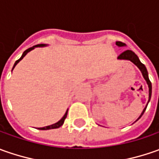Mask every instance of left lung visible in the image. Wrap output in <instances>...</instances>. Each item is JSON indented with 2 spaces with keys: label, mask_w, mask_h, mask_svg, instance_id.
<instances>
[{
  "label": "left lung",
  "mask_w": 159,
  "mask_h": 159,
  "mask_svg": "<svg viewBox=\"0 0 159 159\" xmlns=\"http://www.w3.org/2000/svg\"><path fill=\"white\" fill-rule=\"evenodd\" d=\"M116 45L119 47H124L125 46V43H123V42H121V41H117L116 42ZM118 59H120V60H129V61H131L133 64H134L136 66H137L138 68L140 69L141 70V72H142V74H143V76L144 80H146V82L148 84V87H149V101H148V103H149V102L150 100V97H151V90H152V86H151V82H150V79H149V75H148V71H147V69H146V67H145V65L143 64H142L141 63V61L139 60V58L138 57L134 54V52H133L132 50H125L123 53H121L120 55H119V57H118ZM148 103H147V105L145 106V108L143 109V112L142 114L140 115V117L136 119V121H137L138 119H141V117L143 115L144 111H145V110H146V108L148 106ZM135 121V122H136Z\"/></svg>",
  "instance_id": "8db88e82"
}]
</instances>
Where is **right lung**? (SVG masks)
<instances>
[{
    "mask_svg": "<svg viewBox=\"0 0 159 159\" xmlns=\"http://www.w3.org/2000/svg\"><path fill=\"white\" fill-rule=\"evenodd\" d=\"M45 46H47L46 44H38V45H35V46L32 47V48H29L28 49H26L25 52L23 53V55H22L21 57L19 58L18 60H16V63H15V64H14V66H13V68H12V70L15 68L16 65L19 63V61H21L22 59L25 57V56H26V54H27L28 52H30L31 50H33V49H34V48H38V47H45ZM67 113H68V110L66 111V112H65V114L64 115V117L60 119L58 122H57V123H55V124H53V125H48V126H44V127H40V128H38V129H40V130H48V129H54V128H58V127H60L61 125L64 124V119H66V117H67Z\"/></svg>",
    "mask_w": 159,
    "mask_h": 159,
    "instance_id": "add662e5",
    "label": "right lung"
}]
</instances>
